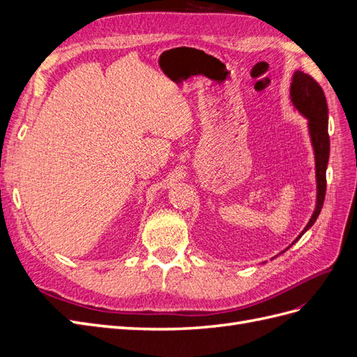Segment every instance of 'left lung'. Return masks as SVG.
Instances as JSON below:
<instances>
[{
	"label": "left lung",
	"mask_w": 357,
	"mask_h": 357,
	"mask_svg": "<svg viewBox=\"0 0 357 357\" xmlns=\"http://www.w3.org/2000/svg\"><path fill=\"white\" fill-rule=\"evenodd\" d=\"M290 100L296 107V110L308 119L310 137H311V143H312V149H314V158H316V180H317L316 210L312 213L310 222L305 226V229L302 231L298 235V238L290 244L294 245L301 236L304 235L312 225H314L321 211L323 201H325V195H326V168H328V160H329L331 144H329V134H328V104H326V96L321 89V86L312 79L310 74H305L298 70L294 74V79H291Z\"/></svg>",
	"instance_id": "obj_1"
}]
</instances>
